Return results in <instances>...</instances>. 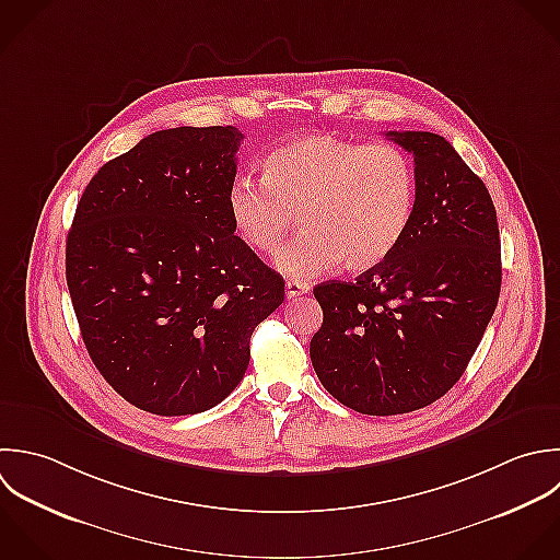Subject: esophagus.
Masks as SVG:
<instances>
[{"label": "esophagus", "instance_id": "esophagus-1", "mask_svg": "<svg viewBox=\"0 0 560 560\" xmlns=\"http://www.w3.org/2000/svg\"><path fill=\"white\" fill-rule=\"evenodd\" d=\"M312 288H310V283H305V281H288L285 283V296L288 299H296V296H301V294H307Z\"/></svg>", "mask_w": 560, "mask_h": 560}]
</instances>
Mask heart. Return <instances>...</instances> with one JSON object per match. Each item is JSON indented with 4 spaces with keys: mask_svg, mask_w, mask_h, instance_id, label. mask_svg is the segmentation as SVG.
Masks as SVG:
<instances>
[{
    "mask_svg": "<svg viewBox=\"0 0 560 560\" xmlns=\"http://www.w3.org/2000/svg\"><path fill=\"white\" fill-rule=\"evenodd\" d=\"M237 235L259 255H277L296 226L305 231L277 259L288 277H314L342 264L366 272L406 237L417 207L410 156L393 143L301 135L264 161V180L237 176L226 194Z\"/></svg>",
    "mask_w": 560,
    "mask_h": 560,
    "instance_id": "1",
    "label": "heart"
}]
</instances>
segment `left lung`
<instances>
[{"label": "left lung", "instance_id": "left-lung-1", "mask_svg": "<svg viewBox=\"0 0 560 560\" xmlns=\"http://www.w3.org/2000/svg\"><path fill=\"white\" fill-rule=\"evenodd\" d=\"M388 137L415 156L410 229L355 281L314 288L323 325L310 342L327 393L371 417L441 399L463 377L502 288L498 213L482 178L441 135Z\"/></svg>", "mask_w": 560, "mask_h": 560}]
</instances>
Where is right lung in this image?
<instances>
[{
    "label": "right lung",
    "instance_id": "right-lung-1",
    "mask_svg": "<svg viewBox=\"0 0 560 560\" xmlns=\"http://www.w3.org/2000/svg\"><path fill=\"white\" fill-rule=\"evenodd\" d=\"M242 132L156 130L89 180L65 272L84 347L128 404L159 417L229 397L283 279L235 235L226 194Z\"/></svg>",
    "mask_w": 560,
    "mask_h": 560
}]
</instances>
